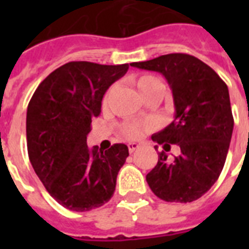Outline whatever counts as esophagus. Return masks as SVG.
Segmentation results:
<instances>
[{
	"label": "esophagus",
	"instance_id": "34e87169",
	"mask_svg": "<svg viewBox=\"0 0 249 249\" xmlns=\"http://www.w3.org/2000/svg\"><path fill=\"white\" fill-rule=\"evenodd\" d=\"M128 148H129V152L132 154V152H134L136 150H138V148H140V144L136 143V142H130V143L128 144Z\"/></svg>",
	"mask_w": 249,
	"mask_h": 249
}]
</instances>
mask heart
I'll return each mask as SVG.
<instances>
[{
  "mask_svg": "<svg viewBox=\"0 0 249 249\" xmlns=\"http://www.w3.org/2000/svg\"><path fill=\"white\" fill-rule=\"evenodd\" d=\"M133 85L136 86L138 93L143 99H147L150 97H160L165 90V84L159 76L152 75V73H141L132 77ZM109 91L103 98V103H107V98L109 95ZM151 128L150 124H140V123H126V124L121 125V134L129 140H137L140 138L144 132H147L148 129Z\"/></svg>",
  "mask_w": 249,
  "mask_h": 249,
  "instance_id": "1",
  "label": "heart"
}]
</instances>
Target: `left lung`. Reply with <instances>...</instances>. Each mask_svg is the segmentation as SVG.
<instances>
[{
	"instance_id": "obj_1",
	"label": "left lung",
	"mask_w": 249,
	"mask_h": 249,
	"mask_svg": "<svg viewBox=\"0 0 249 249\" xmlns=\"http://www.w3.org/2000/svg\"><path fill=\"white\" fill-rule=\"evenodd\" d=\"M130 66L160 72L172 89L176 107L174 120L151 138L164 144L165 151L170 143L178 144L181 154L169 163L165 152H160L146 181L161 200H196L218 179L228 156L234 128L228 85L208 64L182 53Z\"/></svg>"
}]
</instances>
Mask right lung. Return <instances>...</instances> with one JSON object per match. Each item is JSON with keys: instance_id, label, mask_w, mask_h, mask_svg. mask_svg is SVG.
Returning <instances> with one entry per match:
<instances>
[{"instance_id": "1", "label": "right lung", "mask_w": 249, "mask_h": 249, "mask_svg": "<svg viewBox=\"0 0 249 249\" xmlns=\"http://www.w3.org/2000/svg\"><path fill=\"white\" fill-rule=\"evenodd\" d=\"M128 68V63L70 62L53 71L29 101V161L48 193L70 211L102 207L115 193L128 146L115 143L98 151L88 147L86 136L91 119L101 113L105 93Z\"/></svg>"}]
</instances>
